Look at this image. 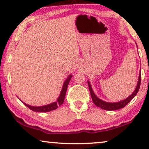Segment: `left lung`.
Here are the masks:
<instances>
[{
    "mask_svg": "<svg viewBox=\"0 0 149 149\" xmlns=\"http://www.w3.org/2000/svg\"><path fill=\"white\" fill-rule=\"evenodd\" d=\"M140 81H141V75H140V72L138 83L134 91L133 92L131 95H130L128 97L125 98V99L121 100V101L117 102H109L104 101V100L100 99L99 98L96 96L95 93H94L93 90L92 88L91 83H90L89 81H88V87L90 90V93H91L92 99H93V102L95 103V105L98 107L101 108L102 109L107 110V111H113V110H118V109H120L121 108H123L125 105H126V104L129 103L130 101L132 99H133V98H134V96L136 95L138 91H139Z\"/></svg>",
    "mask_w": 149,
    "mask_h": 149,
    "instance_id": "obj_1",
    "label": "left lung"
}]
</instances>
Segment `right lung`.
Here are the masks:
<instances>
[{"label":"right lung","mask_w":149,"mask_h":149,"mask_svg":"<svg viewBox=\"0 0 149 149\" xmlns=\"http://www.w3.org/2000/svg\"><path fill=\"white\" fill-rule=\"evenodd\" d=\"M72 77V75H70L68 77H67L65 80L63 85L61 91L59 96H58L57 99H56V101L52 102L51 104H46V105L40 106V107L31 106V105H29L28 104L25 103V102H24L23 101L22 102L26 107H28L29 109H30L31 110H32L33 111H36V112H49V111H51L56 109L58 108V106L61 105V104L63 103L65 97L67 89H68V84L69 83H70Z\"/></svg>","instance_id":"right-lung-1"}]
</instances>
